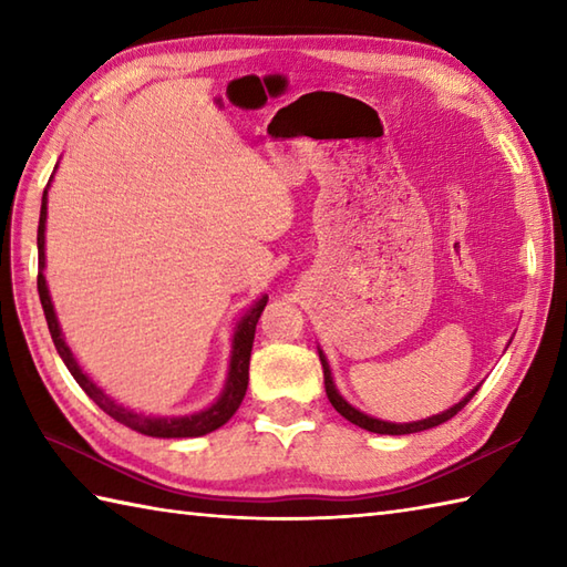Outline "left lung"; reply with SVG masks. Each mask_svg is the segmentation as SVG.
I'll use <instances>...</instances> for the list:
<instances>
[{
    "instance_id": "obj_1",
    "label": "left lung",
    "mask_w": 567,
    "mask_h": 567,
    "mask_svg": "<svg viewBox=\"0 0 567 567\" xmlns=\"http://www.w3.org/2000/svg\"><path fill=\"white\" fill-rule=\"evenodd\" d=\"M317 351H319L321 369H324V388H327V398H329V403L334 405L337 413L347 417L349 423L359 425V427L369 430V432H375V435H410V432H423V430H430V427H437V425H442V423H447L450 417L457 415L460 410L472 401V395H474L476 391H480V385L472 388V391H470L467 395H464L460 403H454L452 408L442 410V413L432 415V417L415 420V423H388V420H379V417H371V415L361 413L359 408H353V405L347 401V398H343V395L337 391L334 375H331V369H329V361H327V357H324V351H321L319 347H317Z\"/></svg>"
}]
</instances>
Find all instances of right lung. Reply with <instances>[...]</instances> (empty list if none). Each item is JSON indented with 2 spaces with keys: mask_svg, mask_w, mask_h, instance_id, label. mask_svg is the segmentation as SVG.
<instances>
[{
  "mask_svg": "<svg viewBox=\"0 0 567 567\" xmlns=\"http://www.w3.org/2000/svg\"><path fill=\"white\" fill-rule=\"evenodd\" d=\"M55 169H59V164H55ZM49 186H51V179H49ZM49 186L43 188V196H41V216H39V233H37V246H39V280H37V285H39L41 307H43V315H47V324L51 331L53 347H55V351H59V357L63 359L65 369L71 371L75 383L81 385L83 391L93 398V403L97 408H103L110 417L117 420V423H122L130 430L142 432V435H147V437H202V435H208V432L218 430L220 425H226L233 417V413L240 408L243 398H246V391H248V369H250L255 327H258L262 309H265V305H268V295H262L258 302H255L248 312L236 321V329H233V339H230V359H228V375H226L224 391H220V395L208 408L198 410V413H188V415H144V413H137V410L120 405L113 395H107L103 388H100L91 379V375L81 369V363L75 361L71 347L65 343L59 317H55L47 277H43V270H47Z\"/></svg>",
  "mask_w": 567,
  "mask_h": 567,
  "instance_id": "1",
  "label": "right lung"
}]
</instances>
